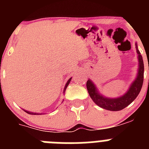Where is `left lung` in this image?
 Listing matches in <instances>:
<instances>
[{
  "label": "left lung",
  "instance_id": "1",
  "mask_svg": "<svg viewBox=\"0 0 149 149\" xmlns=\"http://www.w3.org/2000/svg\"><path fill=\"white\" fill-rule=\"evenodd\" d=\"M136 52L138 54L139 57V72L136 79L134 83L131 84V87L128 89L125 94L122 95L120 98H109L104 97L98 93L94 84L90 80H88L86 82V88L89 93L90 98L93 99L95 103L98 106L101 107L102 108L111 111H119L125 108L131 103L135 100L137 97L139 92L141 90L144 79V63H143V56L141 54L137 49L136 46ZM149 69V67H148Z\"/></svg>",
  "mask_w": 149,
  "mask_h": 149
}]
</instances>
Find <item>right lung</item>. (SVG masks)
<instances>
[{
    "label": "right lung",
    "instance_id": "1",
    "mask_svg": "<svg viewBox=\"0 0 149 149\" xmlns=\"http://www.w3.org/2000/svg\"><path fill=\"white\" fill-rule=\"evenodd\" d=\"M71 79H72V78L69 79V80H68V82H67L66 85H65V89H64V91H65V89H66V87H67V86H68V84H69V82H70V81H71ZM24 111H25L26 113H27L30 114V115H39V113H31V112L27 111V110H24Z\"/></svg>",
    "mask_w": 149,
    "mask_h": 149
}]
</instances>
